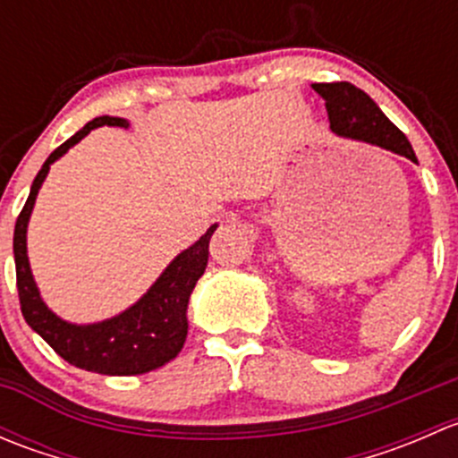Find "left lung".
<instances>
[{"label": "left lung", "instance_id": "8db88e82", "mask_svg": "<svg viewBox=\"0 0 458 458\" xmlns=\"http://www.w3.org/2000/svg\"><path fill=\"white\" fill-rule=\"evenodd\" d=\"M312 88L326 99L330 128L336 135L377 143V146L408 157L417 164L412 146L405 140L403 132L381 113V108L361 88L348 84V81L312 84Z\"/></svg>", "mask_w": 458, "mask_h": 458}]
</instances>
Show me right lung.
Listing matches in <instances>:
<instances>
[{"label": "right lung", "instance_id": "1", "mask_svg": "<svg viewBox=\"0 0 458 458\" xmlns=\"http://www.w3.org/2000/svg\"><path fill=\"white\" fill-rule=\"evenodd\" d=\"M99 126L126 128L128 122L122 117H108V114L88 122L80 132H75L71 140L50 152L32 182L30 195L17 216L15 237H13L17 293H20L21 315L26 323L59 357L88 372L131 377V374H143L165 366L182 352L188 335V299L208 266V243H210L216 225H210L195 246L174 259L165 267L164 275L155 281V285L123 315L92 323V326H72V323L55 317L44 306L35 281H32L29 257H26V225H29L30 210L35 206L37 191L44 183L50 164L59 159L68 148L84 140L92 128Z\"/></svg>", "mask_w": 458, "mask_h": 458}]
</instances>
